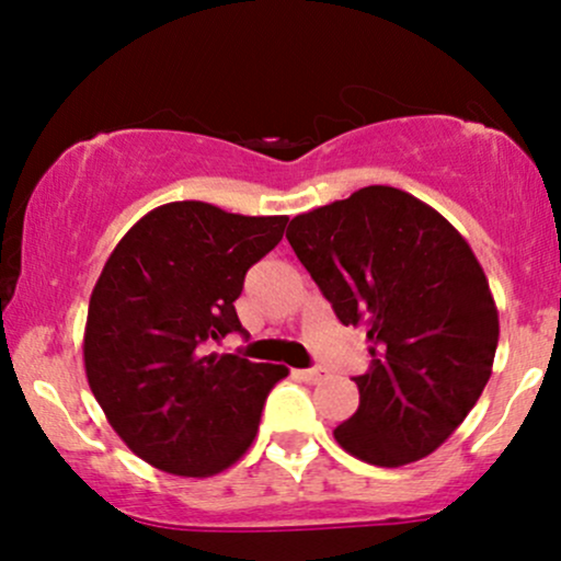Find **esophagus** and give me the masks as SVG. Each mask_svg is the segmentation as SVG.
I'll return each mask as SVG.
<instances>
[{
  "label": "esophagus",
  "instance_id": "obj_1",
  "mask_svg": "<svg viewBox=\"0 0 561 561\" xmlns=\"http://www.w3.org/2000/svg\"><path fill=\"white\" fill-rule=\"evenodd\" d=\"M295 375H298L302 382H321V379H324V375L327 371L321 369V366H313V369H300V371H295Z\"/></svg>",
  "mask_w": 561,
  "mask_h": 561
}]
</instances>
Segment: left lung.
Instances as JSON below:
<instances>
[{
	"label": "left lung",
	"instance_id": "1",
	"mask_svg": "<svg viewBox=\"0 0 561 561\" xmlns=\"http://www.w3.org/2000/svg\"><path fill=\"white\" fill-rule=\"evenodd\" d=\"M298 261L371 364L334 440L366 465L403 467L465 422L491 379L499 311L465 237L396 186H364L289 221Z\"/></svg>",
	"mask_w": 561,
	"mask_h": 561
}]
</instances>
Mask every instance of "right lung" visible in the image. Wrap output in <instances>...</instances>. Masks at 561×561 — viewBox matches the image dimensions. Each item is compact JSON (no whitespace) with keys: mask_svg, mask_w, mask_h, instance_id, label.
Returning <instances> with one entry per match:
<instances>
[{"mask_svg":"<svg viewBox=\"0 0 561 561\" xmlns=\"http://www.w3.org/2000/svg\"><path fill=\"white\" fill-rule=\"evenodd\" d=\"M287 216L227 214L184 199L141 216L102 268L83 332L89 388L147 465L210 478L259 433L285 366L210 353L231 332L244 274L285 234Z\"/></svg>","mask_w":561,"mask_h":561,"instance_id":"1","label":"right lung"}]
</instances>
